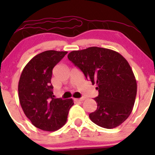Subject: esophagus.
<instances>
[{
    "label": "esophagus",
    "mask_w": 155,
    "mask_h": 155,
    "mask_svg": "<svg viewBox=\"0 0 155 155\" xmlns=\"http://www.w3.org/2000/svg\"><path fill=\"white\" fill-rule=\"evenodd\" d=\"M84 100V97H81V98H75V99H74V101H77V102H81V101H83Z\"/></svg>",
    "instance_id": "esophagus-1"
}]
</instances>
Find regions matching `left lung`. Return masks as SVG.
Wrapping results in <instances>:
<instances>
[{
  "instance_id": "8db88e82",
  "label": "left lung",
  "mask_w": 155,
  "mask_h": 155,
  "mask_svg": "<svg viewBox=\"0 0 155 155\" xmlns=\"http://www.w3.org/2000/svg\"><path fill=\"white\" fill-rule=\"evenodd\" d=\"M68 58L87 79L97 84V109L89 117L94 123L111 129L120 125L132 112L137 84L128 62L120 53L97 47L72 51Z\"/></svg>"
}]
</instances>
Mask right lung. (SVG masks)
Listing matches in <instances>:
<instances>
[{"label": "right lung", "instance_id": "1", "mask_svg": "<svg viewBox=\"0 0 155 155\" xmlns=\"http://www.w3.org/2000/svg\"><path fill=\"white\" fill-rule=\"evenodd\" d=\"M67 53L48 50L35 55L19 78V99L23 111L42 130L55 131L63 127L74 105L72 99L54 98L51 84L53 68Z\"/></svg>", "mask_w": 155, "mask_h": 155}]
</instances>
